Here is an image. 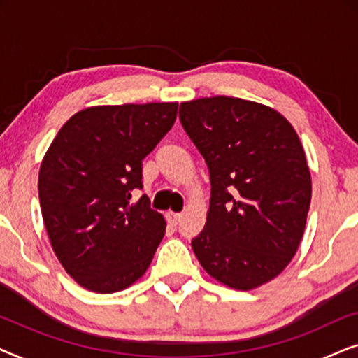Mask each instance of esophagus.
<instances>
[{"instance_id": "34e87169", "label": "esophagus", "mask_w": 358, "mask_h": 358, "mask_svg": "<svg viewBox=\"0 0 358 358\" xmlns=\"http://www.w3.org/2000/svg\"><path fill=\"white\" fill-rule=\"evenodd\" d=\"M180 218H182V213H174V212L168 213V222L169 224H173V227H176V224L180 222Z\"/></svg>"}]
</instances>
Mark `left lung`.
Listing matches in <instances>:
<instances>
[{"mask_svg": "<svg viewBox=\"0 0 358 358\" xmlns=\"http://www.w3.org/2000/svg\"><path fill=\"white\" fill-rule=\"evenodd\" d=\"M179 119L212 184L207 222L192 239L199 262L234 290L271 282L296 254L311 202L295 129L272 107L228 96L180 102Z\"/></svg>", "mask_w": 358, "mask_h": 358, "instance_id": "8db88e82", "label": "left lung"}]
</instances>
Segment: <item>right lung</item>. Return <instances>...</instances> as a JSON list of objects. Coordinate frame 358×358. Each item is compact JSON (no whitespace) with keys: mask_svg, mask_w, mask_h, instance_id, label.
Returning a JSON list of instances; mask_svg holds the SVG:
<instances>
[{"mask_svg":"<svg viewBox=\"0 0 358 358\" xmlns=\"http://www.w3.org/2000/svg\"><path fill=\"white\" fill-rule=\"evenodd\" d=\"M178 102L94 106L62 127L38 171L43 224L58 261L86 290L129 288L166 231L150 208L141 161L174 125Z\"/></svg>","mask_w":358,"mask_h":358,"instance_id":"1","label":"right lung"}]
</instances>
